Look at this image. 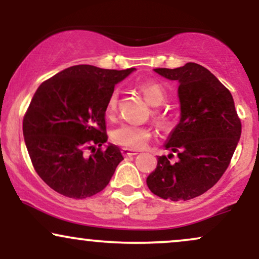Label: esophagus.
Wrapping results in <instances>:
<instances>
[{
  "instance_id": "1",
  "label": "esophagus",
  "mask_w": 259,
  "mask_h": 259,
  "mask_svg": "<svg viewBox=\"0 0 259 259\" xmlns=\"http://www.w3.org/2000/svg\"><path fill=\"white\" fill-rule=\"evenodd\" d=\"M121 153H123V156H125V157H127V156H136V154H138V152H136V151H133V150H130V148H121Z\"/></svg>"
}]
</instances>
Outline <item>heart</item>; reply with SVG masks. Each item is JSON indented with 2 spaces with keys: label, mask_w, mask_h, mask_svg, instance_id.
<instances>
[{
  "label": "heart",
  "mask_w": 259,
  "mask_h": 259,
  "mask_svg": "<svg viewBox=\"0 0 259 259\" xmlns=\"http://www.w3.org/2000/svg\"><path fill=\"white\" fill-rule=\"evenodd\" d=\"M140 90L144 94L145 99L151 106L158 107L163 103L165 99V89L160 82L156 80H146L139 85ZM118 92H112L107 101L106 114L107 117H112L117 109ZM151 138L150 129L146 126H139L135 124L123 123L115 126L111 132V139L114 144L119 145L130 150H140L147 144L148 139Z\"/></svg>",
  "instance_id": "obj_1"
}]
</instances>
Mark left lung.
I'll return each mask as SVG.
<instances>
[{
  "label": "left lung",
  "mask_w": 259,
  "mask_h": 259,
  "mask_svg": "<svg viewBox=\"0 0 259 259\" xmlns=\"http://www.w3.org/2000/svg\"><path fill=\"white\" fill-rule=\"evenodd\" d=\"M153 70L179 84L180 120L164 144L168 157L158 156L147 186L164 200H191L214 186L227 170L241 136V121L230 91L202 65L190 62ZM173 153L178 156L175 163L168 160Z\"/></svg>",
  "instance_id": "8db88e82"
}]
</instances>
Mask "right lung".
<instances>
[{
	"label": "right lung",
	"instance_id": "1",
	"mask_svg": "<svg viewBox=\"0 0 259 259\" xmlns=\"http://www.w3.org/2000/svg\"><path fill=\"white\" fill-rule=\"evenodd\" d=\"M73 65L37 88L23 120V135L38 177L58 194L86 198L108 185L123 160L106 144V106L114 86L132 74ZM85 149H91L88 156Z\"/></svg>",
	"mask_w": 259,
	"mask_h": 259
}]
</instances>
